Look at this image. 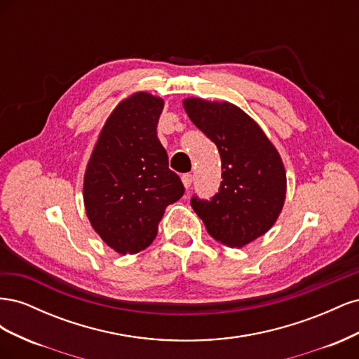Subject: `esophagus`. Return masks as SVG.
Masks as SVG:
<instances>
[{
  "mask_svg": "<svg viewBox=\"0 0 359 359\" xmlns=\"http://www.w3.org/2000/svg\"><path fill=\"white\" fill-rule=\"evenodd\" d=\"M181 180H182L184 187H186V189H190L191 182H193V177L190 175V173H186V175H182V177H181Z\"/></svg>",
  "mask_w": 359,
  "mask_h": 359,
  "instance_id": "1",
  "label": "esophagus"
}]
</instances>
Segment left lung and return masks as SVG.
<instances>
[{
    "label": "left lung",
    "instance_id": "left-lung-1",
    "mask_svg": "<svg viewBox=\"0 0 359 359\" xmlns=\"http://www.w3.org/2000/svg\"><path fill=\"white\" fill-rule=\"evenodd\" d=\"M184 109L219 148L222 184L211 201L191 208L215 241L244 247L277 222L286 199V170L278 151L253 118L229 102L184 99Z\"/></svg>",
    "mask_w": 359,
    "mask_h": 359
}]
</instances>
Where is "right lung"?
I'll list each match as a JSON object with an SVG mask.
<instances>
[{
    "mask_svg": "<svg viewBox=\"0 0 359 359\" xmlns=\"http://www.w3.org/2000/svg\"><path fill=\"white\" fill-rule=\"evenodd\" d=\"M163 99L135 93L107 116L83 177V203L93 229L119 255L154 241L166 206L184 194L157 137Z\"/></svg>",
    "mask_w": 359,
    "mask_h": 359,
    "instance_id": "add662e5",
    "label": "right lung"
}]
</instances>
